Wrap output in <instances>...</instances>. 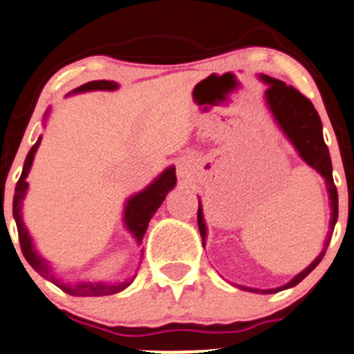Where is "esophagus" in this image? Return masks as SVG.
Instances as JSON below:
<instances>
[{
    "instance_id": "esophagus-1",
    "label": "esophagus",
    "mask_w": 354,
    "mask_h": 354,
    "mask_svg": "<svg viewBox=\"0 0 354 354\" xmlns=\"http://www.w3.org/2000/svg\"><path fill=\"white\" fill-rule=\"evenodd\" d=\"M178 173H180L181 178L187 176V174H188V166H187V164H180V166H178Z\"/></svg>"
}]
</instances>
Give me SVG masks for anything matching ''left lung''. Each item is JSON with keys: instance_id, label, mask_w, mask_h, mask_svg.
<instances>
[{"instance_id": "8db88e82", "label": "left lung", "mask_w": 354, "mask_h": 354, "mask_svg": "<svg viewBox=\"0 0 354 354\" xmlns=\"http://www.w3.org/2000/svg\"><path fill=\"white\" fill-rule=\"evenodd\" d=\"M259 79L263 82L268 84V90L264 91V102H266V107L272 112L273 119L279 124V128L282 129L283 135L287 136L290 143L294 145V149L297 150L301 159L308 164V166L313 167L317 173L322 174V178L325 180L328 192V201H330V223H328V235L324 242V249L313 259V263L304 268L303 272L297 273L290 282H287L286 286L277 287V289H252V287H243L236 286L242 290H249V292L256 294H273L280 292V290L290 289V287L297 286L301 280L306 279L311 272L318 266V263L322 261V257L325 256V250H327L328 243H330L332 233H334V226L337 223V214H339V201H337V188L334 185V178H332V160L330 153H328L327 145L324 142V131H322V121L318 112L315 111L313 104L308 100L304 95H301L296 88L292 86H287L283 81H279L275 77H270V75L261 74ZM197 223H198V232H201L202 243H205L207 239V226L204 221V212H202V204L198 201V212H197Z\"/></svg>"}]
</instances>
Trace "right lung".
I'll return each mask as SVG.
<instances>
[{
  "instance_id": "add662e5",
  "label": "right lung",
  "mask_w": 354,
  "mask_h": 354,
  "mask_svg": "<svg viewBox=\"0 0 354 354\" xmlns=\"http://www.w3.org/2000/svg\"><path fill=\"white\" fill-rule=\"evenodd\" d=\"M119 88V84L115 81H90L86 84L79 86L75 90H72L68 95L75 93H86V91H115ZM67 95V97H68ZM51 109H48L46 114H44V121H46L48 114H50ZM43 136L37 138V142L34 143L32 149L29 150L26 157V162H24L22 174L19 178V183L15 187V195H13V219L17 223V230H19V240L20 247H22V254L27 259V263L39 273L43 279H46L48 282L55 283L57 287H60L64 292L71 294V296H109V294H118L121 290H124L129 283L133 282L135 277L128 280H122V282H65L60 275L57 273V270L50 264V261L46 257L41 256L37 252L36 245L32 242V236L29 235V230H27L26 223L22 218V205L24 198H26L27 190H29V183H27L26 178L29 176V171L32 167L34 156L37 152V147H39ZM176 187V167L169 166L149 185V187L143 188L138 194L131 195V197L126 201L124 205V214H122V221H124L126 230L133 235V239L136 240V243H142L143 236H145L147 228H149V223L152 219V216L156 214L157 209L160 207V204L164 202L166 195L169 194L173 188Z\"/></svg>"
}]
</instances>
